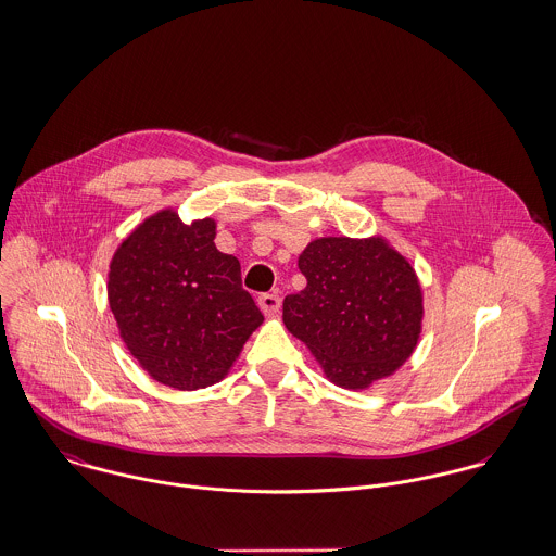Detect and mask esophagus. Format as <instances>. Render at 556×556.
Instances as JSON below:
<instances>
[{"label":"esophagus","mask_w":556,"mask_h":556,"mask_svg":"<svg viewBox=\"0 0 556 556\" xmlns=\"http://www.w3.org/2000/svg\"><path fill=\"white\" fill-rule=\"evenodd\" d=\"M280 304H282V300H280V295H276V293H263L261 298H258V306H261V311L269 317V315H276L278 311H280Z\"/></svg>","instance_id":"esophagus-1"}]
</instances>
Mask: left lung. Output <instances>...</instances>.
<instances>
[{"instance_id": "left-lung-1", "label": "left lung", "mask_w": 556, "mask_h": 556, "mask_svg": "<svg viewBox=\"0 0 556 556\" xmlns=\"http://www.w3.org/2000/svg\"><path fill=\"white\" fill-rule=\"evenodd\" d=\"M298 267L308 282L285 298L282 321L330 381L363 390L412 356L422 291L407 258L386 239L321 237L306 245Z\"/></svg>"}]
</instances>
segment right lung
Segmentation results:
<instances>
[{
	"label": "right lung",
	"instance_id": "add662e5",
	"mask_svg": "<svg viewBox=\"0 0 556 556\" xmlns=\"http://www.w3.org/2000/svg\"><path fill=\"white\" fill-rule=\"evenodd\" d=\"M211 217L164 208L114 252L108 300L121 337L153 379L177 390L219 381L263 324L241 265L215 248Z\"/></svg>",
	"mask_w": 556,
	"mask_h": 556
}]
</instances>
